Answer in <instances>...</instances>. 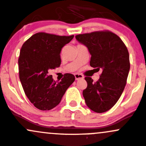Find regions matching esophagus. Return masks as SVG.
<instances>
[{
	"label": "esophagus",
	"mask_w": 146,
	"mask_h": 146,
	"mask_svg": "<svg viewBox=\"0 0 146 146\" xmlns=\"http://www.w3.org/2000/svg\"><path fill=\"white\" fill-rule=\"evenodd\" d=\"M74 76H75V78H76V80H78L82 79V78H84L83 76H82V74H80V73H75Z\"/></svg>",
	"instance_id": "1"
}]
</instances>
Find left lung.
<instances>
[{
  "label": "left lung",
  "instance_id": "1",
  "mask_svg": "<svg viewBox=\"0 0 146 146\" xmlns=\"http://www.w3.org/2000/svg\"><path fill=\"white\" fill-rule=\"evenodd\" d=\"M88 48L90 66L102 69L99 80L85 77L87 87L82 92L87 106L96 113L110 110L117 103L127 83L129 54L119 36L110 31H99L76 36Z\"/></svg>",
  "mask_w": 146,
  "mask_h": 146
}]
</instances>
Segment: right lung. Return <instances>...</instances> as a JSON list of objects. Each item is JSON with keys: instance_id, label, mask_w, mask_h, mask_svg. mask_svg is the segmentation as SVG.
I'll return each mask as SVG.
<instances>
[{"instance_id": "right-lung-1", "label": "right lung", "mask_w": 146, "mask_h": 146, "mask_svg": "<svg viewBox=\"0 0 146 146\" xmlns=\"http://www.w3.org/2000/svg\"><path fill=\"white\" fill-rule=\"evenodd\" d=\"M74 36H61L40 32L24 42L18 59L19 74L25 94L36 108L49 110L60 103L75 76L66 73L59 82L50 71L60 66L61 48Z\"/></svg>"}]
</instances>
